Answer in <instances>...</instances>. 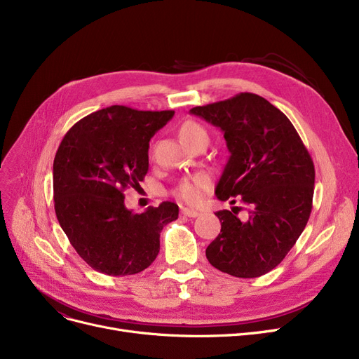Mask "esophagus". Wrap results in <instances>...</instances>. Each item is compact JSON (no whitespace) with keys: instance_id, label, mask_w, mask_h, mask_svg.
Instances as JSON below:
<instances>
[{"instance_id":"esophagus-1","label":"esophagus","mask_w":359,"mask_h":359,"mask_svg":"<svg viewBox=\"0 0 359 359\" xmlns=\"http://www.w3.org/2000/svg\"><path fill=\"white\" fill-rule=\"evenodd\" d=\"M182 214H183L184 217H189V218H196V217H199V212H198L196 210H191V208H183V210H182Z\"/></svg>"}]
</instances>
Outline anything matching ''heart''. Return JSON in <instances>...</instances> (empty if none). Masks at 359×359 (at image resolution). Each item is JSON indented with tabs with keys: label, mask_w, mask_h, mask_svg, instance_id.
Wrapping results in <instances>:
<instances>
[{
	"label": "heart",
	"mask_w": 359,
	"mask_h": 359,
	"mask_svg": "<svg viewBox=\"0 0 359 359\" xmlns=\"http://www.w3.org/2000/svg\"><path fill=\"white\" fill-rule=\"evenodd\" d=\"M180 137L186 144H191L201 137H206V130L196 122H186L180 128ZM210 183V177L205 175H195L192 177H187L182 180L177 186L176 196L186 203L196 205L203 199L206 192H208Z\"/></svg>",
	"instance_id": "heart-1"
}]
</instances>
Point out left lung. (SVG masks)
Segmentation results:
<instances>
[{
  "label": "left lung",
  "mask_w": 359,
  "mask_h": 359,
  "mask_svg": "<svg viewBox=\"0 0 359 359\" xmlns=\"http://www.w3.org/2000/svg\"><path fill=\"white\" fill-rule=\"evenodd\" d=\"M191 113L218 126L230 151L217 198L236 203L240 196L250 208L248 221L234 211L215 212L221 233L206 248V259L237 278L265 275L306 229L313 208V160L291 121L257 94L240 93Z\"/></svg>",
  "instance_id": "left-lung-1"
}]
</instances>
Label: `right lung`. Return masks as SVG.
<instances>
[{
	"label": "right lung",
	"instance_id": "1",
	"mask_svg": "<svg viewBox=\"0 0 359 359\" xmlns=\"http://www.w3.org/2000/svg\"><path fill=\"white\" fill-rule=\"evenodd\" d=\"M175 110L110 106L75 123L53 160V201L61 229L94 271L134 275L160 252V233L177 219L179 206L163 202L134 214L123 191L148 172L149 140Z\"/></svg>",
	"mask_w": 359,
	"mask_h": 359
}]
</instances>
